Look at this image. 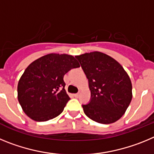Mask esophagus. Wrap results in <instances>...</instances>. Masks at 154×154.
Masks as SVG:
<instances>
[{
  "label": "esophagus",
  "instance_id": "1",
  "mask_svg": "<svg viewBox=\"0 0 154 154\" xmlns=\"http://www.w3.org/2000/svg\"><path fill=\"white\" fill-rule=\"evenodd\" d=\"M79 96V93H76V94H74V96L75 98H78Z\"/></svg>",
  "mask_w": 154,
  "mask_h": 154
}]
</instances>
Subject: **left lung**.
<instances>
[{"instance_id": "8db88e82", "label": "left lung", "mask_w": 154, "mask_h": 154, "mask_svg": "<svg viewBox=\"0 0 154 154\" xmlns=\"http://www.w3.org/2000/svg\"><path fill=\"white\" fill-rule=\"evenodd\" d=\"M89 80L91 100L82 105L92 120L110 124L119 120L132 100V83L123 66L109 55L92 51L76 55Z\"/></svg>"}]
</instances>
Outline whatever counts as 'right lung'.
<instances>
[{
  "mask_svg": "<svg viewBox=\"0 0 154 154\" xmlns=\"http://www.w3.org/2000/svg\"><path fill=\"white\" fill-rule=\"evenodd\" d=\"M79 66L72 55L57 53L31 62L17 84V99L24 113L38 122L60 115L70 99L65 89L64 75Z\"/></svg>",
  "mask_w": 154,
  "mask_h": 154,
  "instance_id": "right-lung-1",
  "label": "right lung"
}]
</instances>
